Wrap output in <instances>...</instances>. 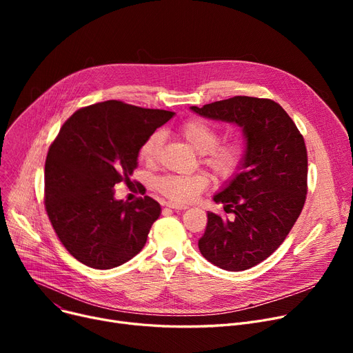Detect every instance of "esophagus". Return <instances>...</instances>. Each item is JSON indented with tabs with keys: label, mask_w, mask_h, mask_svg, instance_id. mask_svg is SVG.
Here are the masks:
<instances>
[{
	"label": "esophagus",
	"mask_w": 353,
	"mask_h": 353,
	"mask_svg": "<svg viewBox=\"0 0 353 353\" xmlns=\"http://www.w3.org/2000/svg\"><path fill=\"white\" fill-rule=\"evenodd\" d=\"M165 206H167V208H170V209H173V210H176V212L186 210V209H188V206H186V205H179V203H173V201L165 203Z\"/></svg>",
	"instance_id": "esophagus-1"
}]
</instances>
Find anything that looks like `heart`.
<instances>
[{
	"label": "heart",
	"instance_id": "heart-1",
	"mask_svg": "<svg viewBox=\"0 0 353 353\" xmlns=\"http://www.w3.org/2000/svg\"><path fill=\"white\" fill-rule=\"evenodd\" d=\"M180 133L197 153L201 161L219 177L229 179L237 173L243 161V145L237 140L219 143L216 125L203 119H190L180 125ZM164 143L161 132L148 134L139 148V157L145 164H154ZM209 186L205 173L164 174L156 180V189L174 203H189Z\"/></svg>",
	"mask_w": 353,
	"mask_h": 353
}]
</instances>
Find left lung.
Segmentation results:
<instances>
[{
  "mask_svg": "<svg viewBox=\"0 0 353 353\" xmlns=\"http://www.w3.org/2000/svg\"><path fill=\"white\" fill-rule=\"evenodd\" d=\"M194 113L243 128L242 165L213 196L229 217L208 212L199 250L220 269L240 272L263 262L298 220L307 193V152L303 136L281 104L236 96Z\"/></svg>",
  "mask_w": 353,
  "mask_h": 353,
  "instance_id": "8db88e82",
  "label": "left lung"
}]
</instances>
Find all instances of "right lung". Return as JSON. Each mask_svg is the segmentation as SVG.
<instances>
[{
  "label": "right lung",
  "instance_id": "add662e5",
  "mask_svg": "<svg viewBox=\"0 0 353 353\" xmlns=\"http://www.w3.org/2000/svg\"><path fill=\"white\" fill-rule=\"evenodd\" d=\"M173 116L108 100L77 110L50 145L46 210L63 246L83 265L113 269L144 248L160 205L148 196L117 200L114 186L132 184L141 143Z\"/></svg>",
  "mask_w": 353,
  "mask_h": 353
}]
</instances>
